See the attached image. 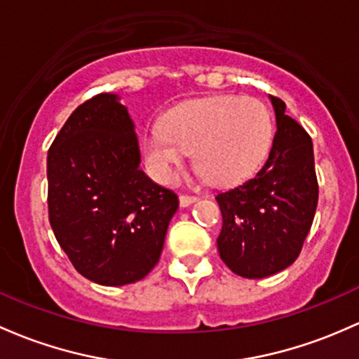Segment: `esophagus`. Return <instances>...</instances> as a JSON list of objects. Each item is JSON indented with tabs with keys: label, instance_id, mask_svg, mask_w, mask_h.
<instances>
[{
	"label": "esophagus",
	"instance_id": "1",
	"mask_svg": "<svg viewBox=\"0 0 359 359\" xmlns=\"http://www.w3.org/2000/svg\"><path fill=\"white\" fill-rule=\"evenodd\" d=\"M198 201V198H196V196H180L179 198V203H180V206H182V208H186V206H191V205H194V203Z\"/></svg>",
	"mask_w": 359,
	"mask_h": 359
}]
</instances>
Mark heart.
<instances>
[{"label": "heart", "mask_w": 359, "mask_h": 359, "mask_svg": "<svg viewBox=\"0 0 359 359\" xmlns=\"http://www.w3.org/2000/svg\"><path fill=\"white\" fill-rule=\"evenodd\" d=\"M270 142L271 118L262 101L218 96L173 108L163 123L149 127L142 149L160 182H172L192 153L198 172L215 186H229L262 163Z\"/></svg>", "instance_id": "obj_1"}]
</instances>
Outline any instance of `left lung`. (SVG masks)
<instances>
[{"label":"left lung","instance_id":"left-lung-1","mask_svg":"<svg viewBox=\"0 0 359 359\" xmlns=\"http://www.w3.org/2000/svg\"><path fill=\"white\" fill-rule=\"evenodd\" d=\"M277 132L265 165L252 179L217 194L222 232L218 252L233 273L265 278L296 262L318 203L313 142L285 115V103L269 96Z\"/></svg>","mask_w":359,"mask_h":359}]
</instances>
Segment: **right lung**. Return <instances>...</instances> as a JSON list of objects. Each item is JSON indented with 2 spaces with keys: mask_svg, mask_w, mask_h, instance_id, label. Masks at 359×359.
Instances as JSON below:
<instances>
[{
  "mask_svg": "<svg viewBox=\"0 0 359 359\" xmlns=\"http://www.w3.org/2000/svg\"><path fill=\"white\" fill-rule=\"evenodd\" d=\"M48 208L56 241L90 282L132 284L158 263L179 198L141 170L135 126L118 94L86 101L56 135Z\"/></svg>",
  "mask_w": 359,
  "mask_h": 359,
  "instance_id": "add662e5",
  "label": "right lung"
}]
</instances>
